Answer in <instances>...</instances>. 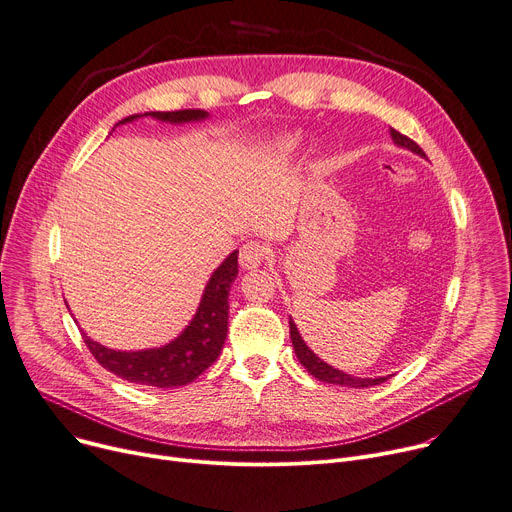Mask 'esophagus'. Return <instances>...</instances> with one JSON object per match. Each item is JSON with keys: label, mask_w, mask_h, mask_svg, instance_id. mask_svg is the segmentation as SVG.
I'll return each instance as SVG.
<instances>
[{"label": "esophagus", "mask_w": 512, "mask_h": 512, "mask_svg": "<svg viewBox=\"0 0 512 512\" xmlns=\"http://www.w3.org/2000/svg\"><path fill=\"white\" fill-rule=\"evenodd\" d=\"M269 255V247L259 243V241H251V243H245L241 247V253H238V261H241V267L243 269H255L259 267Z\"/></svg>", "instance_id": "1"}]
</instances>
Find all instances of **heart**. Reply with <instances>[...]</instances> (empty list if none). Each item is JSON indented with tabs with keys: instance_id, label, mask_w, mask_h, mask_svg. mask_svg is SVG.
<instances>
[{
	"instance_id": "1",
	"label": "heart",
	"mask_w": 512,
	"mask_h": 512,
	"mask_svg": "<svg viewBox=\"0 0 512 512\" xmlns=\"http://www.w3.org/2000/svg\"><path fill=\"white\" fill-rule=\"evenodd\" d=\"M276 146H278L282 152H292V150L298 146V138H296V135H282V138H278Z\"/></svg>"
}]
</instances>
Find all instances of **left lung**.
Listing matches in <instances>:
<instances>
[{
  "instance_id": "obj_1",
  "label": "left lung",
  "mask_w": 512,
  "mask_h": 512,
  "mask_svg": "<svg viewBox=\"0 0 512 512\" xmlns=\"http://www.w3.org/2000/svg\"><path fill=\"white\" fill-rule=\"evenodd\" d=\"M391 138L393 142L399 146V148H405V150H412L414 154L426 158L424 150L414 142L407 138V135L391 129ZM290 337H292V346H294V352H296V358L300 360V364L309 370L313 377L317 381H323V383H331V385H342V387H356V389H364V387H372V385H381L385 383L389 377H379V379H362V377H352V374H346L342 370H337L333 366H329L327 362H323L309 346L304 344L302 335L298 333V327L296 323L290 319Z\"/></svg>"
}]
</instances>
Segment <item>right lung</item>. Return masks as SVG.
I'll return each instance as SVG.
<instances>
[{
  "mask_svg": "<svg viewBox=\"0 0 512 512\" xmlns=\"http://www.w3.org/2000/svg\"><path fill=\"white\" fill-rule=\"evenodd\" d=\"M210 113L199 109H185V111H152L131 115L119 121L117 125L131 123L140 117H152L164 123H189V121H203L208 119ZM238 276V251H232L220 267L214 271L210 282L203 290L199 300L197 313L193 315L191 323L181 331L179 337L173 342L140 350V352H121L111 350L107 346H100L86 333H82L84 342L96 362L107 368L109 372L117 374L119 379L135 383V385H148L158 389H173L193 383L199 374L210 368L216 358L220 356L226 333H228V292L232 282Z\"/></svg>",
  "mask_w": 512,
  "mask_h": 512,
  "instance_id": "right-lung-1",
  "label": "right lung"
}]
</instances>
